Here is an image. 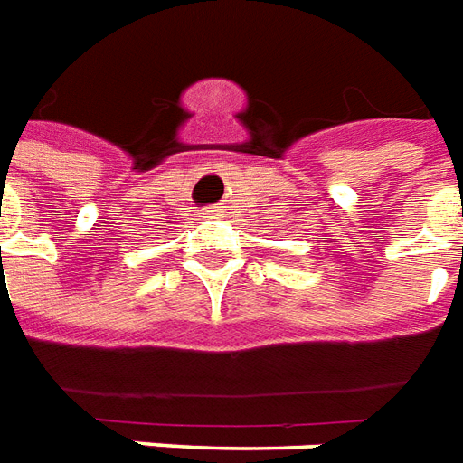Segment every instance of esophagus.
Here are the masks:
<instances>
[{
  "label": "esophagus",
  "mask_w": 463,
  "mask_h": 463,
  "mask_svg": "<svg viewBox=\"0 0 463 463\" xmlns=\"http://www.w3.org/2000/svg\"><path fill=\"white\" fill-rule=\"evenodd\" d=\"M218 213H221V211H218V206H211L203 211V218H218Z\"/></svg>",
  "instance_id": "1"
}]
</instances>
